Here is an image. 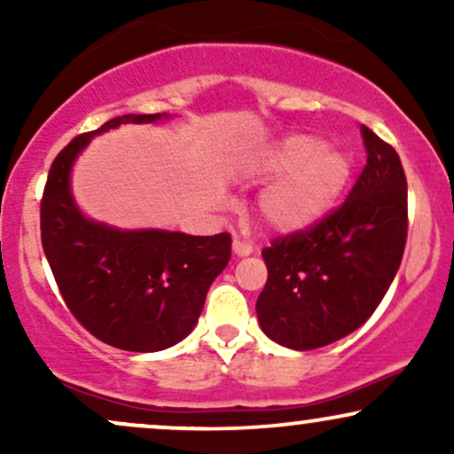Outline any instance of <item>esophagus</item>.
<instances>
[{
	"instance_id": "esophagus-1",
	"label": "esophagus",
	"mask_w": 454,
	"mask_h": 454,
	"mask_svg": "<svg viewBox=\"0 0 454 454\" xmlns=\"http://www.w3.org/2000/svg\"><path fill=\"white\" fill-rule=\"evenodd\" d=\"M232 252L237 254V256H249V254L256 252V247H254V243L243 241V239H234V241H232Z\"/></svg>"
}]
</instances>
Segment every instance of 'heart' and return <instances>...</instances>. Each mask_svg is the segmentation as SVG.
I'll return each mask as SVG.
<instances>
[{
  "mask_svg": "<svg viewBox=\"0 0 454 454\" xmlns=\"http://www.w3.org/2000/svg\"><path fill=\"white\" fill-rule=\"evenodd\" d=\"M352 158L340 147H328L314 134H290L258 151L247 164L256 181L274 179L258 198V213L279 232L314 226L335 207L352 176Z\"/></svg>",
  "mask_w": 454,
  "mask_h": 454,
  "instance_id": "obj_1",
  "label": "heart"
}]
</instances>
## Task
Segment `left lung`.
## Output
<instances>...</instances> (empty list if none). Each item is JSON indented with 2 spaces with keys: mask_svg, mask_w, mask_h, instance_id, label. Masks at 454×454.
<instances>
[{
  "mask_svg": "<svg viewBox=\"0 0 454 454\" xmlns=\"http://www.w3.org/2000/svg\"><path fill=\"white\" fill-rule=\"evenodd\" d=\"M367 164L346 202L307 231L262 249L269 278L256 301L264 335L316 350L350 335L376 311L408 239V181L397 151L361 128Z\"/></svg>",
  "mask_w": 454,
  "mask_h": 454,
  "instance_id": "8db88e82",
  "label": "left lung"
}]
</instances>
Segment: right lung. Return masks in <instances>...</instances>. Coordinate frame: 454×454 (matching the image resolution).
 <instances>
[{
	"mask_svg": "<svg viewBox=\"0 0 454 454\" xmlns=\"http://www.w3.org/2000/svg\"><path fill=\"white\" fill-rule=\"evenodd\" d=\"M168 114H123L61 149L40 202L43 247L67 309L93 337L129 352H158L196 326L213 279L231 260L228 232L192 237L121 231L85 217L70 190L74 160L98 134Z\"/></svg>",
	"mask_w": 454,
	"mask_h": 454,
	"instance_id": "obj_1",
	"label": "right lung"
}]
</instances>
